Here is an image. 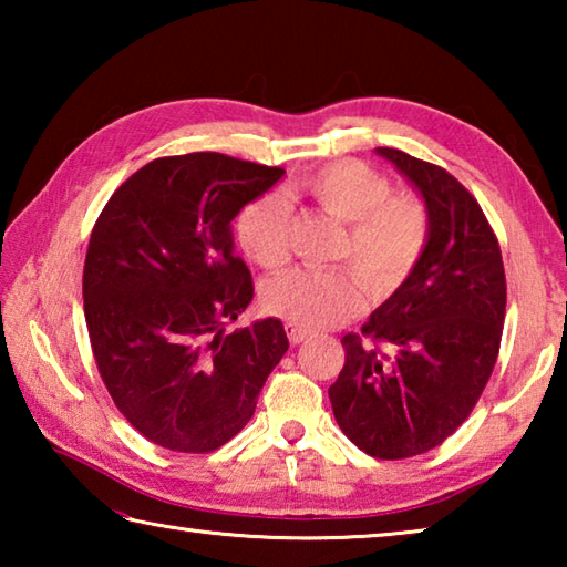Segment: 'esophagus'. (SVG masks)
<instances>
[{
  "label": "esophagus",
  "mask_w": 567,
  "mask_h": 567,
  "mask_svg": "<svg viewBox=\"0 0 567 567\" xmlns=\"http://www.w3.org/2000/svg\"><path fill=\"white\" fill-rule=\"evenodd\" d=\"M287 338H290L292 344H300V342L307 340V332L300 330V328H295V324H287Z\"/></svg>",
  "instance_id": "34e87169"
}]
</instances>
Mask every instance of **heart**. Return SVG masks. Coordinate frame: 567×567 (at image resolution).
<instances>
[{"instance_id":"b5f03b06","label":"heart","mask_w":567,"mask_h":567,"mask_svg":"<svg viewBox=\"0 0 567 567\" xmlns=\"http://www.w3.org/2000/svg\"><path fill=\"white\" fill-rule=\"evenodd\" d=\"M300 192L348 225L338 260H348L372 297H388L408 280L425 252L427 209L412 195H392L390 179L358 159H338L300 179ZM235 237L249 260L277 270L290 260V207L267 192L235 219ZM350 270H292L265 285L267 312L300 330H328L362 307V287Z\"/></svg>"}]
</instances>
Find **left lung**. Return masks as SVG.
I'll use <instances>...</instances> for the list:
<instances>
[{
    "instance_id": "1",
    "label": "left lung",
    "mask_w": 567,
    "mask_h": 567,
    "mask_svg": "<svg viewBox=\"0 0 567 567\" xmlns=\"http://www.w3.org/2000/svg\"><path fill=\"white\" fill-rule=\"evenodd\" d=\"M375 152L422 197L430 235L415 270L362 324L364 338H342L344 364L328 392L362 453L402 460L447 440L483 395L503 338L505 270L483 209L450 172L392 147Z\"/></svg>"
}]
</instances>
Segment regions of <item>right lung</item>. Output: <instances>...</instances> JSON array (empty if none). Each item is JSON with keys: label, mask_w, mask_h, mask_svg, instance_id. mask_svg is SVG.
Instances as JSON below:
<instances>
[{"label": "right lung", "mask_w": 567, "mask_h": 567, "mask_svg": "<svg viewBox=\"0 0 567 567\" xmlns=\"http://www.w3.org/2000/svg\"><path fill=\"white\" fill-rule=\"evenodd\" d=\"M282 175L219 152L162 157L114 192L92 229L82 277L92 352L114 405L150 443L225 445L290 348L277 318L225 334L255 295L233 219Z\"/></svg>", "instance_id": "add662e5"}]
</instances>
